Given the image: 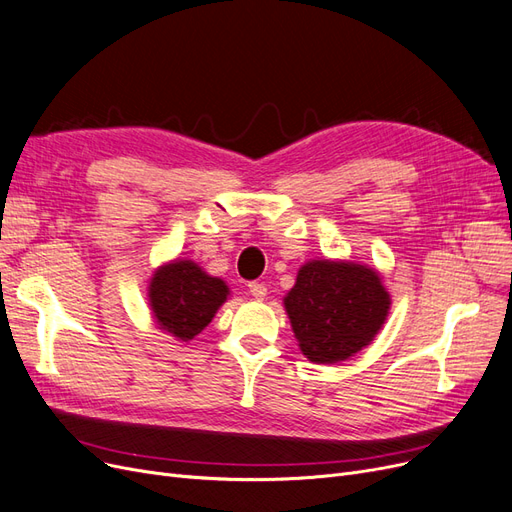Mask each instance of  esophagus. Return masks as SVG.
Instances as JSON below:
<instances>
[{"instance_id":"esophagus-1","label":"esophagus","mask_w":512,"mask_h":512,"mask_svg":"<svg viewBox=\"0 0 512 512\" xmlns=\"http://www.w3.org/2000/svg\"><path fill=\"white\" fill-rule=\"evenodd\" d=\"M247 290H250V294L256 301H262L267 297V286L262 282H250V284H247Z\"/></svg>"}]
</instances>
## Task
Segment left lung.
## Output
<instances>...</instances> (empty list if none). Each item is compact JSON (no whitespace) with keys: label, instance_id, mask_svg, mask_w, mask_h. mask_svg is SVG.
<instances>
[{"label":"left lung","instance_id":"obj_1","mask_svg":"<svg viewBox=\"0 0 512 512\" xmlns=\"http://www.w3.org/2000/svg\"><path fill=\"white\" fill-rule=\"evenodd\" d=\"M294 337L312 363L346 361L374 342L391 297L380 273L348 260H309L284 297Z\"/></svg>","mask_w":512,"mask_h":512}]
</instances>
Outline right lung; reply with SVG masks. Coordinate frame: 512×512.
<instances>
[{
	"instance_id": "obj_1",
	"label": "right lung",
	"mask_w": 512,
	"mask_h": 512,
	"mask_svg": "<svg viewBox=\"0 0 512 512\" xmlns=\"http://www.w3.org/2000/svg\"><path fill=\"white\" fill-rule=\"evenodd\" d=\"M230 294L220 277H213L192 260H173L153 271L149 305L158 327L181 342H190L218 314Z\"/></svg>"
}]
</instances>
